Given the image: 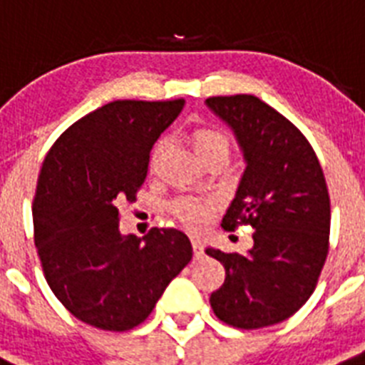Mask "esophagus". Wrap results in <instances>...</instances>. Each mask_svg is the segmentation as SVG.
<instances>
[{
    "label": "esophagus",
    "instance_id": "obj_1",
    "mask_svg": "<svg viewBox=\"0 0 365 365\" xmlns=\"http://www.w3.org/2000/svg\"><path fill=\"white\" fill-rule=\"evenodd\" d=\"M192 243V252H195V258L200 259L204 256V247H202V241L198 237H192L191 240Z\"/></svg>",
    "mask_w": 365,
    "mask_h": 365
}]
</instances>
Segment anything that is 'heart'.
Masks as SVG:
<instances>
[{"label":"heart","mask_w":365,"mask_h":365,"mask_svg":"<svg viewBox=\"0 0 365 365\" xmlns=\"http://www.w3.org/2000/svg\"><path fill=\"white\" fill-rule=\"evenodd\" d=\"M165 146H167L165 139H159L155 143L154 150H152V158H150L152 165L158 163ZM192 146H195V152L202 161L215 154H230V139L222 131L213 130V128H200V130L195 131L192 133ZM213 210H215V202L211 198L183 197L178 198L173 204V211L176 213L178 219L192 230H198L206 225Z\"/></svg>","instance_id":"b5f03b06"}]
</instances>
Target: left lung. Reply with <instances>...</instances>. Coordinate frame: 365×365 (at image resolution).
Here are the masks:
<instances>
[{
  "mask_svg": "<svg viewBox=\"0 0 365 365\" xmlns=\"http://www.w3.org/2000/svg\"><path fill=\"white\" fill-rule=\"evenodd\" d=\"M206 106L232 128L247 163L222 226L254 228L247 254L206 249L226 271L210 304L235 329L271 327L310 299L329 254L330 197L323 168L299 128L259 98L213 96Z\"/></svg>",
  "mask_w": 365,
  "mask_h": 365,
  "instance_id": "1",
  "label": "left lung"
}]
</instances>
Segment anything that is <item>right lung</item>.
Returning <instances> with one entry per match:
<instances>
[{
    "label": "right lung",
    "instance_id": "1",
    "mask_svg": "<svg viewBox=\"0 0 365 365\" xmlns=\"http://www.w3.org/2000/svg\"><path fill=\"white\" fill-rule=\"evenodd\" d=\"M183 103L116 100L73 122L46 154L33 200L35 247L51 292L91 327L140 324L191 262L180 230L152 228L143 240L118 230V204L135 200L150 150Z\"/></svg>",
    "mask_w": 365,
    "mask_h": 365
}]
</instances>
